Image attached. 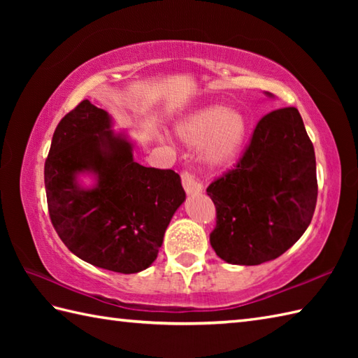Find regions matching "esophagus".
<instances>
[{"mask_svg": "<svg viewBox=\"0 0 358 358\" xmlns=\"http://www.w3.org/2000/svg\"><path fill=\"white\" fill-rule=\"evenodd\" d=\"M181 183H183L185 191L189 195H195V194L203 192V185L200 181V177L195 172L183 171V173H181Z\"/></svg>", "mask_w": 358, "mask_h": 358, "instance_id": "34e87169", "label": "esophagus"}]
</instances>
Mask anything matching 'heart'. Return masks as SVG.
I'll return each instance as SVG.
<instances>
[{
	"label": "heart",
	"mask_w": 358,
	"mask_h": 358,
	"mask_svg": "<svg viewBox=\"0 0 358 358\" xmlns=\"http://www.w3.org/2000/svg\"><path fill=\"white\" fill-rule=\"evenodd\" d=\"M177 132L189 144L203 143V157L212 167L231 164L248 135V120L240 110L212 106L181 121Z\"/></svg>",
	"instance_id": "1"
}]
</instances>
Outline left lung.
Returning <instances> with one entry per match:
<instances>
[{
  "instance_id": "8db88e82",
  "label": "left lung",
  "mask_w": 358,
  "mask_h": 358,
  "mask_svg": "<svg viewBox=\"0 0 358 358\" xmlns=\"http://www.w3.org/2000/svg\"><path fill=\"white\" fill-rule=\"evenodd\" d=\"M206 192L217 210L209 240L220 258L255 266L285 254L308 229L318 192L315 152L300 112L266 113L234 169Z\"/></svg>"
}]
</instances>
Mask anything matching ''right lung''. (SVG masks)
<instances>
[{
  "mask_svg": "<svg viewBox=\"0 0 358 358\" xmlns=\"http://www.w3.org/2000/svg\"><path fill=\"white\" fill-rule=\"evenodd\" d=\"M109 127L108 112L89 100L59 121L44 163L49 217L81 260L135 273L155 262L186 194L177 172L135 163L131 144ZM85 170L97 175L94 189L76 183L74 175Z\"/></svg>",
  "mask_w": 358,
  "mask_h": 358,
  "instance_id": "1",
  "label": "right lung"
}]
</instances>
